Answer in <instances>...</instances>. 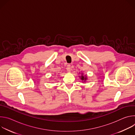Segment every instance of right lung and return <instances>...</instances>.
<instances>
[{
	"label": "right lung",
	"mask_w": 135,
	"mask_h": 135,
	"mask_svg": "<svg viewBox=\"0 0 135 135\" xmlns=\"http://www.w3.org/2000/svg\"><path fill=\"white\" fill-rule=\"evenodd\" d=\"M80 78L81 80H82V81H84V82H85L88 80L87 76L86 75L84 76V74L83 73H82V75L81 76H80Z\"/></svg>",
	"instance_id": "right-lung-1"
}]
</instances>
